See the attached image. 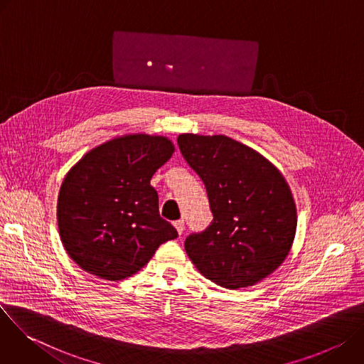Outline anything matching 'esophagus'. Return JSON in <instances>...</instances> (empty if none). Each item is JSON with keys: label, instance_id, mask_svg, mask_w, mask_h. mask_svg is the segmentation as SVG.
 Instances as JSON below:
<instances>
[{"label": "esophagus", "instance_id": "34e87169", "mask_svg": "<svg viewBox=\"0 0 364 364\" xmlns=\"http://www.w3.org/2000/svg\"><path fill=\"white\" fill-rule=\"evenodd\" d=\"M173 225H174V228L177 229L178 235H181L183 230H184V220H181V219H180V220H176Z\"/></svg>", "mask_w": 364, "mask_h": 364}]
</instances>
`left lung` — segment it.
<instances>
[{
  "label": "left lung",
  "instance_id": "obj_1",
  "mask_svg": "<svg viewBox=\"0 0 364 364\" xmlns=\"http://www.w3.org/2000/svg\"><path fill=\"white\" fill-rule=\"evenodd\" d=\"M187 164L204 183L212 223L186 237L203 277L225 288L255 285L289 253L296 209L284 176L255 149L225 135L177 138Z\"/></svg>",
  "mask_w": 364,
  "mask_h": 364
}]
</instances>
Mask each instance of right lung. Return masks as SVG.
Segmentation results:
<instances>
[{
    "label": "right lung",
    "instance_id": "1",
    "mask_svg": "<svg viewBox=\"0 0 364 364\" xmlns=\"http://www.w3.org/2000/svg\"><path fill=\"white\" fill-rule=\"evenodd\" d=\"M174 152L166 136L127 135L89 151L65 177L58 200L59 233L83 271L121 281L178 236L160 216L151 177Z\"/></svg>",
    "mask_w": 364,
    "mask_h": 364
}]
</instances>
